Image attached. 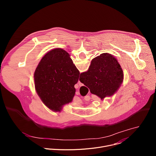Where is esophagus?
<instances>
[{
	"label": "esophagus",
	"mask_w": 156,
	"mask_h": 156,
	"mask_svg": "<svg viewBox=\"0 0 156 156\" xmlns=\"http://www.w3.org/2000/svg\"><path fill=\"white\" fill-rule=\"evenodd\" d=\"M78 85H79L80 86H83V83H81L80 82V81H78Z\"/></svg>",
	"instance_id": "34e87169"
}]
</instances>
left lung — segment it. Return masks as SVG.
Instances as JSON below:
<instances>
[{
	"mask_svg": "<svg viewBox=\"0 0 156 156\" xmlns=\"http://www.w3.org/2000/svg\"><path fill=\"white\" fill-rule=\"evenodd\" d=\"M79 76L80 72L68 52L53 49L42 57L35 70L36 92L48 107L60 112L62 105L72 101Z\"/></svg>",
	"mask_w": 156,
	"mask_h": 156,
	"instance_id": "8db88e82",
	"label": "left lung"
}]
</instances>
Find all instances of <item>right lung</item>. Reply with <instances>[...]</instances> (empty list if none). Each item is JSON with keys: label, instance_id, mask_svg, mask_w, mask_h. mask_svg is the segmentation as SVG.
Segmentation results:
<instances>
[{"label": "right lung", "instance_id": "obj_1", "mask_svg": "<svg viewBox=\"0 0 156 156\" xmlns=\"http://www.w3.org/2000/svg\"><path fill=\"white\" fill-rule=\"evenodd\" d=\"M123 80V70L117 60L104 53L94 58L86 72L80 74V81L90 89L92 94L103 99L113 95Z\"/></svg>", "mask_w": 156, "mask_h": 156}]
</instances>
